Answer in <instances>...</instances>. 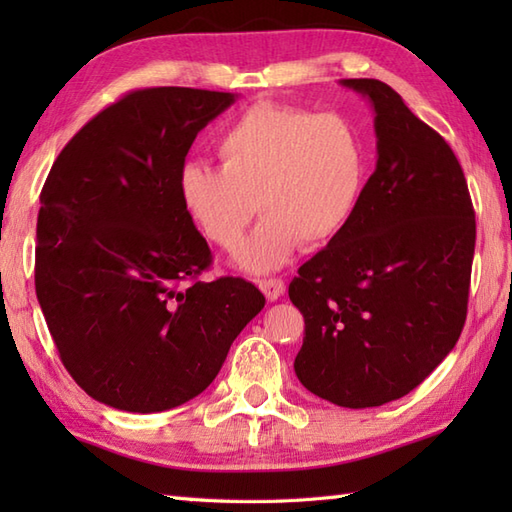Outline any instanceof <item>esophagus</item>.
<instances>
[{"instance_id": "esophagus-1", "label": "esophagus", "mask_w": 512, "mask_h": 512, "mask_svg": "<svg viewBox=\"0 0 512 512\" xmlns=\"http://www.w3.org/2000/svg\"><path fill=\"white\" fill-rule=\"evenodd\" d=\"M259 288H262V292H264L268 301H277L286 292V284L279 277L262 279V281H259Z\"/></svg>"}]
</instances>
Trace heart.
Returning a JSON list of instances; mask_svg holds the SVG:
<instances>
[{
    "label": "heart",
    "instance_id": "1",
    "mask_svg": "<svg viewBox=\"0 0 512 512\" xmlns=\"http://www.w3.org/2000/svg\"><path fill=\"white\" fill-rule=\"evenodd\" d=\"M222 169L187 162L178 198L215 246L231 250L255 213L264 220L237 250L255 273L281 266L292 250L328 244L361 200L367 156L345 116L308 107L257 103L217 138Z\"/></svg>",
    "mask_w": 512,
    "mask_h": 512
}]
</instances>
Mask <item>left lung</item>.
Wrapping results in <instances>:
<instances>
[{"label":"left lung","mask_w":512,"mask_h":512,"mask_svg":"<svg viewBox=\"0 0 512 512\" xmlns=\"http://www.w3.org/2000/svg\"><path fill=\"white\" fill-rule=\"evenodd\" d=\"M374 105L376 171L339 235L299 268L288 295L306 321L301 385L339 407L407 396L455 343L469 306L475 211L436 129L376 79H343Z\"/></svg>","instance_id":"left-lung-1"}]
</instances>
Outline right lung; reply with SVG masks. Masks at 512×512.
Wrapping results in <instances>:
<instances>
[{
  "label": "right lung",
  "mask_w": 512,
  "mask_h": 512,
  "mask_svg": "<svg viewBox=\"0 0 512 512\" xmlns=\"http://www.w3.org/2000/svg\"><path fill=\"white\" fill-rule=\"evenodd\" d=\"M231 92L145 88L85 123L41 189L35 288L63 367L85 394L154 413L213 383L264 308L250 281H200L211 248L178 173Z\"/></svg>",
  "instance_id": "right-lung-1"
}]
</instances>
